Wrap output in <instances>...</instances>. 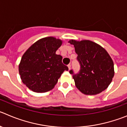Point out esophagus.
<instances>
[{
  "label": "esophagus",
  "instance_id": "1",
  "mask_svg": "<svg viewBox=\"0 0 127 127\" xmlns=\"http://www.w3.org/2000/svg\"><path fill=\"white\" fill-rule=\"evenodd\" d=\"M67 67H68V70H70V68H71V65L70 64H68V65H67Z\"/></svg>",
  "mask_w": 127,
  "mask_h": 127
}]
</instances>
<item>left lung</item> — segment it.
Returning <instances> with one entry per match:
<instances>
[{
  "label": "left lung",
  "instance_id": "obj_1",
  "mask_svg": "<svg viewBox=\"0 0 127 127\" xmlns=\"http://www.w3.org/2000/svg\"><path fill=\"white\" fill-rule=\"evenodd\" d=\"M81 65L79 74L72 77L75 86L86 95H95L105 90L115 74L113 60L104 48L90 40L70 39ZM70 74H73L72 70Z\"/></svg>",
  "mask_w": 127,
  "mask_h": 127
}]
</instances>
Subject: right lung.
Here are the masks:
<instances>
[{
  "mask_svg": "<svg viewBox=\"0 0 127 127\" xmlns=\"http://www.w3.org/2000/svg\"><path fill=\"white\" fill-rule=\"evenodd\" d=\"M62 40L53 36L39 39L23 54L19 72L22 82L35 93H45L54 88L58 80L68 67L62 64V57L56 51Z\"/></svg>",
  "mask_w": 127,
  "mask_h": 127,
  "instance_id": "obj_1",
  "label": "right lung"
}]
</instances>
